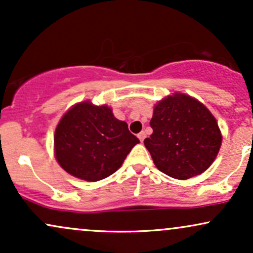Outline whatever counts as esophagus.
I'll return each instance as SVG.
<instances>
[{
    "mask_svg": "<svg viewBox=\"0 0 253 253\" xmlns=\"http://www.w3.org/2000/svg\"><path fill=\"white\" fill-rule=\"evenodd\" d=\"M138 138H139V140H140L141 143H143L144 139L146 138V134H145V132H140V133H139V134H138Z\"/></svg>",
    "mask_w": 253,
    "mask_h": 253,
    "instance_id": "esophagus-1",
    "label": "esophagus"
}]
</instances>
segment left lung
I'll list each match as a JSON object with an SVG mask.
<instances>
[{
  "label": "left lung",
  "mask_w": 253,
  "mask_h": 253,
  "mask_svg": "<svg viewBox=\"0 0 253 253\" xmlns=\"http://www.w3.org/2000/svg\"><path fill=\"white\" fill-rule=\"evenodd\" d=\"M153 133L144 140L157 169L176 179L201 175L215 161L222 143L216 119L205 104L173 92L153 107Z\"/></svg>",
  "instance_id": "8db88e82"
}]
</instances>
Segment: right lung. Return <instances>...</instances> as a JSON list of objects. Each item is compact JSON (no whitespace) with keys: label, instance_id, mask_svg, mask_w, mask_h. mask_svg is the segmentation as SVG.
I'll list each match as a JSON object with an SVG mask.
<instances>
[{"label":"right lung","instance_id":"right-lung-1","mask_svg":"<svg viewBox=\"0 0 253 253\" xmlns=\"http://www.w3.org/2000/svg\"><path fill=\"white\" fill-rule=\"evenodd\" d=\"M54 157L69 175L97 182L114 173L139 139L107 104L86 100L71 107L58 123Z\"/></svg>","mask_w":253,"mask_h":253}]
</instances>
